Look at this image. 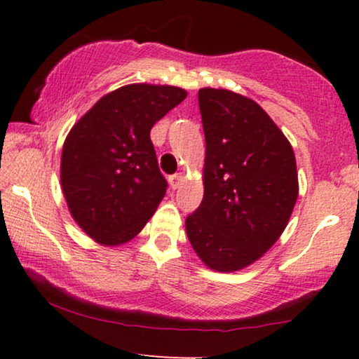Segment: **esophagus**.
Listing matches in <instances>:
<instances>
[{"label":"esophagus","mask_w":359,"mask_h":359,"mask_svg":"<svg viewBox=\"0 0 359 359\" xmlns=\"http://www.w3.org/2000/svg\"><path fill=\"white\" fill-rule=\"evenodd\" d=\"M183 184V173H175L170 176V186L173 189H178Z\"/></svg>","instance_id":"34e87169"}]
</instances>
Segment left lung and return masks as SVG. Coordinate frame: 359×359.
<instances>
[{
    "instance_id": "1",
    "label": "left lung",
    "mask_w": 359,
    "mask_h": 359,
    "mask_svg": "<svg viewBox=\"0 0 359 359\" xmlns=\"http://www.w3.org/2000/svg\"><path fill=\"white\" fill-rule=\"evenodd\" d=\"M205 137L204 198L186 217L210 269L238 271L281 237L299 194L296 156L257 102L229 90L198 93Z\"/></svg>"
}]
</instances>
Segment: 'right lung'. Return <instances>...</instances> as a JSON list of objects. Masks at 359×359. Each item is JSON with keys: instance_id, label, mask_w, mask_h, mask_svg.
I'll list each match as a JSON object with an SVG mask.
<instances>
[{"instance_id": "add662e5", "label": "right lung", "mask_w": 359, "mask_h": 359, "mask_svg": "<svg viewBox=\"0 0 359 359\" xmlns=\"http://www.w3.org/2000/svg\"><path fill=\"white\" fill-rule=\"evenodd\" d=\"M186 97L183 88L127 85L102 96L67 135L60 181L75 222L97 243L144 229L168 188L150 130Z\"/></svg>"}]
</instances>
